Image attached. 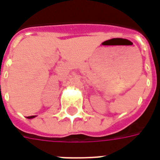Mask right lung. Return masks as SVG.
<instances>
[{"instance_id":"right-lung-1","label":"right lung","mask_w":160,"mask_h":160,"mask_svg":"<svg viewBox=\"0 0 160 160\" xmlns=\"http://www.w3.org/2000/svg\"><path fill=\"white\" fill-rule=\"evenodd\" d=\"M35 118V116H32V117H28V118Z\"/></svg>"}]
</instances>
